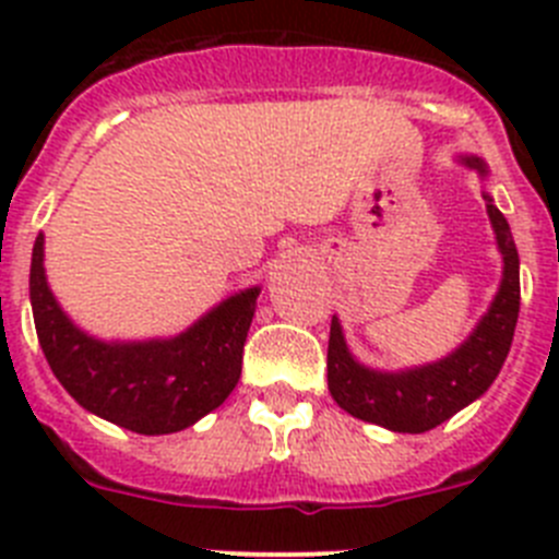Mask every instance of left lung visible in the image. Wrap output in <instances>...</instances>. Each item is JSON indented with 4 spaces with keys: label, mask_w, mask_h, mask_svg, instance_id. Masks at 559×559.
I'll use <instances>...</instances> for the list:
<instances>
[{
    "label": "left lung",
    "mask_w": 559,
    "mask_h": 559,
    "mask_svg": "<svg viewBox=\"0 0 559 559\" xmlns=\"http://www.w3.org/2000/svg\"><path fill=\"white\" fill-rule=\"evenodd\" d=\"M484 173L478 159H464ZM498 249L503 254V280L490 313L484 316L476 333L448 358L408 372H372L355 364L347 353L341 324H330L328 344V386L333 400L353 417L400 433H423L442 426L459 408L481 397L496 374L501 372L521 308V274L518 249L501 210L487 204Z\"/></svg>",
    "instance_id": "1"
}]
</instances>
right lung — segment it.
<instances>
[{"mask_svg": "<svg viewBox=\"0 0 559 559\" xmlns=\"http://www.w3.org/2000/svg\"><path fill=\"white\" fill-rule=\"evenodd\" d=\"M44 237L29 265V302L49 369L83 408L133 433L190 428L240 380L243 344L260 290L249 288L170 341L103 344L69 322L44 280Z\"/></svg>", "mask_w": 559, "mask_h": 559, "instance_id": "1", "label": "right lung"}]
</instances>
